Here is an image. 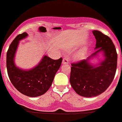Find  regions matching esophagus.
<instances>
[{"label":"esophagus","instance_id":"34e87169","mask_svg":"<svg viewBox=\"0 0 122 122\" xmlns=\"http://www.w3.org/2000/svg\"><path fill=\"white\" fill-rule=\"evenodd\" d=\"M69 63V60L67 58H63L62 60V64H68Z\"/></svg>","mask_w":122,"mask_h":122}]
</instances>
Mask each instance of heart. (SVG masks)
<instances>
[{"label":"heart","mask_w":122,"mask_h":122,"mask_svg":"<svg viewBox=\"0 0 122 122\" xmlns=\"http://www.w3.org/2000/svg\"><path fill=\"white\" fill-rule=\"evenodd\" d=\"M83 53H79V55H77V58L78 59H81V58H82V57L83 56Z\"/></svg>","instance_id":"heart-1"}]
</instances>
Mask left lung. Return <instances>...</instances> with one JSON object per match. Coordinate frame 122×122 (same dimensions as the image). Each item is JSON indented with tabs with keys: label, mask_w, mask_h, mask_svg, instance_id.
<instances>
[{
	"label": "left lung",
	"mask_w": 122,
	"mask_h": 122,
	"mask_svg": "<svg viewBox=\"0 0 122 122\" xmlns=\"http://www.w3.org/2000/svg\"><path fill=\"white\" fill-rule=\"evenodd\" d=\"M96 50L87 58L72 63L70 83L74 91L83 97L91 98L105 92L113 81L117 65V53L112 40L98 30H93ZM102 52L104 59L97 65L91 63L93 58Z\"/></svg>",
	"instance_id": "left-lung-1"
}]
</instances>
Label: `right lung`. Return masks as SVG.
Segmentation results:
<instances>
[{
  "instance_id": "add662e5",
  "label": "right lung",
  "mask_w": 122,
  "mask_h": 122,
  "mask_svg": "<svg viewBox=\"0 0 122 122\" xmlns=\"http://www.w3.org/2000/svg\"><path fill=\"white\" fill-rule=\"evenodd\" d=\"M26 32L15 37L7 53V69L8 77L17 90L29 97L45 94L51 86L55 74L61 66L62 58L55 60L45 55L37 65L29 70L16 66L15 56L20 41L27 37Z\"/></svg>"
}]
</instances>
